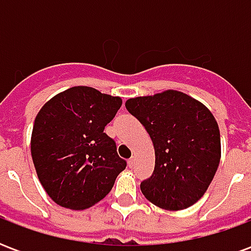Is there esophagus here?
<instances>
[{
	"instance_id": "1",
	"label": "esophagus",
	"mask_w": 251,
	"mask_h": 251,
	"mask_svg": "<svg viewBox=\"0 0 251 251\" xmlns=\"http://www.w3.org/2000/svg\"><path fill=\"white\" fill-rule=\"evenodd\" d=\"M134 164H136V158H134V157L129 158V161H127V165H129L130 168H133V167H134Z\"/></svg>"
}]
</instances>
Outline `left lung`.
<instances>
[{
	"label": "left lung",
	"mask_w": 251,
	"mask_h": 251,
	"mask_svg": "<svg viewBox=\"0 0 251 251\" xmlns=\"http://www.w3.org/2000/svg\"><path fill=\"white\" fill-rule=\"evenodd\" d=\"M152 138L156 164L141 183L151 203L184 210L204 195L221 160V133L204 104L175 90L126 100Z\"/></svg>",
	"instance_id": "obj_1"
}]
</instances>
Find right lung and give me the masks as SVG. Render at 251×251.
<instances>
[{
    "label": "right lung",
    "instance_id": "right-lung-1",
    "mask_svg": "<svg viewBox=\"0 0 251 251\" xmlns=\"http://www.w3.org/2000/svg\"><path fill=\"white\" fill-rule=\"evenodd\" d=\"M121 104L120 97L76 86L55 95L36 115L32 160L56 204L86 210L109 194L126 168L115 141L103 131Z\"/></svg>",
    "mask_w": 251,
    "mask_h": 251
}]
</instances>
